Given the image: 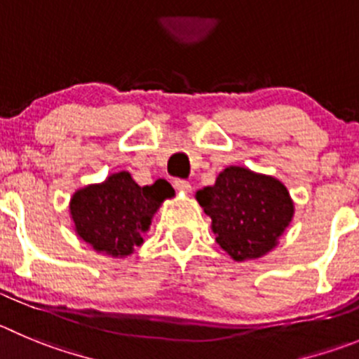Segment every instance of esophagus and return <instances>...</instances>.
I'll return each mask as SVG.
<instances>
[{
  "mask_svg": "<svg viewBox=\"0 0 359 359\" xmlns=\"http://www.w3.org/2000/svg\"><path fill=\"white\" fill-rule=\"evenodd\" d=\"M173 186H175L177 191H180V193H184V195H187V193H191V184L187 182V180L177 179L175 182H173Z\"/></svg>",
  "mask_w": 359,
  "mask_h": 359,
  "instance_id": "1",
  "label": "esophagus"
}]
</instances>
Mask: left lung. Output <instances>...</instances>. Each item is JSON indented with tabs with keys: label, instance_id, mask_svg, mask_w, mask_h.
Segmentation results:
<instances>
[{
	"label": "left lung",
	"instance_id": "8db88e82",
	"mask_svg": "<svg viewBox=\"0 0 359 359\" xmlns=\"http://www.w3.org/2000/svg\"><path fill=\"white\" fill-rule=\"evenodd\" d=\"M196 202L212 219L216 243L237 262L273 251L294 217L283 182L243 166L223 170L212 186L196 191Z\"/></svg>",
	"mask_w": 359,
	"mask_h": 359
}]
</instances>
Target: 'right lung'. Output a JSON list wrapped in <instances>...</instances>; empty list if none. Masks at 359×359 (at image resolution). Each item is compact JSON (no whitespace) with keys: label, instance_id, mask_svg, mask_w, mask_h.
<instances>
[{"label":"right lung","instance_id":"right-lung-1","mask_svg":"<svg viewBox=\"0 0 359 359\" xmlns=\"http://www.w3.org/2000/svg\"><path fill=\"white\" fill-rule=\"evenodd\" d=\"M172 196L175 191L164 179L138 186L129 172H116L76 191L69 214L76 233L97 253L123 259L142 246L154 214Z\"/></svg>","mask_w":359,"mask_h":359}]
</instances>
